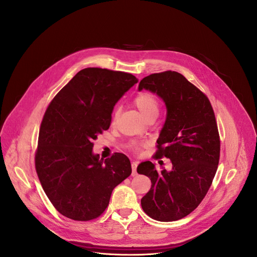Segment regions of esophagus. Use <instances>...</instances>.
<instances>
[{"label": "esophagus", "mask_w": 257, "mask_h": 257, "mask_svg": "<svg viewBox=\"0 0 257 257\" xmlns=\"http://www.w3.org/2000/svg\"><path fill=\"white\" fill-rule=\"evenodd\" d=\"M137 166H138V163H137V162H132V164H131V167H132V176H133V177L137 175V172H136Z\"/></svg>", "instance_id": "obj_1"}]
</instances>
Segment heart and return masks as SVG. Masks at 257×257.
Masks as SVG:
<instances>
[{"label": "heart", "instance_id": "1", "mask_svg": "<svg viewBox=\"0 0 257 257\" xmlns=\"http://www.w3.org/2000/svg\"><path fill=\"white\" fill-rule=\"evenodd\" d=\"M134 104L137 106V108L141 112V114L144 116L145 119L151 118V117H157L159 114V109H160V102L158 97L152 93V92H140L138 93L134 99H133ZM119 116V108H115L113 112V117L112 121L115 123L117 121V118ZM132 148L135 152H140L142 144L134 142L132 143Z\"/></svg>", "mask_w": 257, "mask_h": 257}]
</instances>
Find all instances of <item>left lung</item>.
Returning a JSON list of instances; mask_svg holds the SVG:
<instances>
[{"label": "left lung", "instance_id": "left-lung-1", "mask_svg": "<svg viewBox=\"0 0 257 257\" xmlns=\"http://www.w3.org/2000/svg\"><path fill=\"white\" fill-rule=\"evenodd\" d=\"M143 88L166 103L167 119L155 157L170 159L173 169L158 172L150 161L137 167L138 174L152 181L141 206L156 221L173 222L192 212L211 185L221 151L217 125L207 96L178 72L146 76L138 86Z\"/></svg>", "mask_w": 257, "mask_h": 257}]
</instances>
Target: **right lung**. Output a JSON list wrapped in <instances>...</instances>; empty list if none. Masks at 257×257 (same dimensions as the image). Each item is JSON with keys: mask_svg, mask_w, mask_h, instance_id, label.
Listing matches in <instances>:
<instances>
[{"mask_svg": "<svg viewBox=\"0 0 257 257\" xmlns=\"http://www.w3.org/2000/svg\"><path fill=\"white\" fill-rule=\"evenodd\" d=\"M138 79L121 71L85 68L53 98L44 115L35 170L55 208L74 221L98 217L114 188L131 175L120 153L106 160L92 154L93 140L112 121L117 101Z\"/></svg>", "mask_w": 257, "mask_h": 257, "instance_id": "add662e5", "label": "right lung"}]
</instances>
